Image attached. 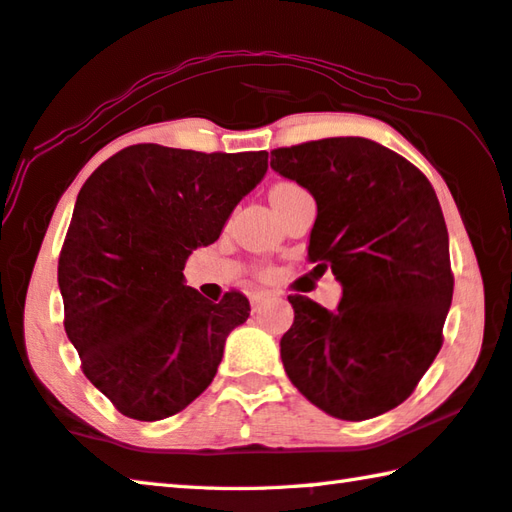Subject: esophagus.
I'll return each instance as SVG.
<instances>
[{"label": "esophagus", "mask_w": 512, "mask_h": 512, "mask_svg": "<svg viewBox=\"0 0 512 512\" xmlns=\"http://www.w3.org/2000/svg\"><path fill=\"white\" fill-rule=\"evenodd\" d=\"M268 297H270V295L264 293V290H257V293L250 295V304H253V310H257L259 306H262Z\"/></svg>", "instance_id": "esophagus-1"}]
</instances>
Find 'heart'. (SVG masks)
<instances>
[{
	"mask_svg": "<svg viewBox=\"0 0 512 512\" xmlns=\"http://www.w3.org/2000/svg\"><path fill=\"white\" fill-rule=\"evenodd\" d=\"M295 190H299L297 184H293V182H279V184H275L273 188H270V202H277V199H282V197H286L290 193H295Z\"/></svg>",
	"mask_w": 512,
	"mask_h": 512,
	"instance_id": "obj_1",
	"label": "heart"
}]
</instances>
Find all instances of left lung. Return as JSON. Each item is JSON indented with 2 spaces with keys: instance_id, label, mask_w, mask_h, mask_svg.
Instances as JSON below:
<instances>
[{
  "instance_id": "obj_1",
  "label": "left lung",
  "mask_w": 512,
  "mask_h": 512,
  "mask_svg": "<svg viewBox=\"0 0 512 512\" xmlns=\"http://www.w3.org/2000/svg\"><path fill=\"white\" fill-rule=\"evenodd\" d=\"M270 166L317 202L308 259L342 284L326 310L290 295L286 375L310 404L346 422L410 397L442 348L453 302L448 230L422 170L364 137L275 148Z\"/></svg>"
}]
</instances>
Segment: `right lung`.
<instances>
[{
	"mask_svg": "<svg viewBox=\"0 0 512 512\" xmlns=\"http://www.w3.org/2000/svg\"><path fill=\"white\" fill-rule=\"evenodd\" d=\"M268 153L137 144L86 179L59 255L64 328L84 375L119 413L157 422L213 382L226 337L250 315L184 284L188 255L217 242L266 175Z\"/></svg>",
	"mask_w": 512,
	"mask_h": 512,
	"instance_id": "1",
	"label": "right lung"
}]
</instances>
